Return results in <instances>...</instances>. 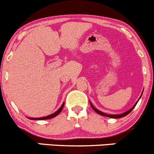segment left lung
<instances>
[{
    "label": "left lung",
    "instance_id": "8db88e82",
    "mask_svg": "<svg viewBox=\"0 0 154 154\" xmlns=\"http://www.w3.org/2000/svg\"><path fill=\"white\" fill-rule=\"evenodd\" d=\"M143 92H142V94H141V95H140V98L138 99V100H137V101L136 102V103H135V104L133 106L131 107V108L129 110H127L126 112H123V113H122V114H118V115H108V114H106V113H103V112H100V111H99L98 109H97L96 108H95V107H94V106L92 105V103H91V102L90 101V105H91V106H92V108L93 109V110L95 111V112H97V114H99V115H103V116H105V117H111V118H120V117H125V116H126V115H128V114L130 113L131 112L132 110H133V109L134 108L135 106H136V105H137V103H138V101H139V100H140V97H142V95H143Z\"/></svg>",
    "mask_w": 154,
    "mask_h": 154
}]
</instances>
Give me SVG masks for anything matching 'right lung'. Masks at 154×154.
I'll list each match as a JSON object with an SVG mask.
<instances>
[{"instance_id": "add662e5", "label": "right lung", "mask_w": 154, "mask_h": 154, "mask_svg": "<svg viewBox=\"0 0 154 154\" xmlns=\"http://www.w3.org/2000/svg\"><path fill=\"white\" fill-rule=\"evenodd\" d=\"M64 103H62V105L61 106V107L59 109H58L57 112H54V113H53V114H51V115H48V116H46V117H39V118H31V117H28V118L29 119H30V120H48V119H51V118H53V117H56V116H57L58 115H59V113H60L61 112H62V109H63V107H64Z\"/></svg>"}]
</instances>
